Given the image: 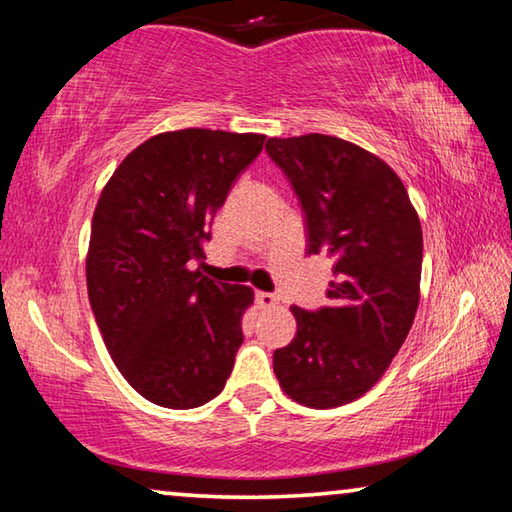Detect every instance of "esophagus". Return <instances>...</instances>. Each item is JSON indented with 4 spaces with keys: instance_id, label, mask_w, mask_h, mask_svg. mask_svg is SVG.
Segmentation results:
<instances>
[{
    "instance_id": "1",
    "label": "esophagus",
    "mask_w": 512,
    "mask_h": 512,
    "mask_svg": "<svg viewBox=\"0 0 512 512\" xmlns=\"http://www.w3.org/2000/svg\"><path fill=\"white\" fill-rule=\"evenodd\" d=\"M255 298H257V305H259V307H264V309H271V307H275V305H277V296H275V293L257 291V293H255Z\"/></svg>"
}]
</instances>
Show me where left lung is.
Here are the masks:
<instances>
[{"instance_id":"1","label":"left lung","mask_w":512,"mask_h":512,"mask_svg":"<svg viewBox=\"0 0 512 512\" xmlns=\"http://www.w3.org/2000/svg\"><path fill=\"white\" fill-rule=\"evenodd\" d=\"M296 194L307 255L332 259L327 307H291L298 332L273 352L282 391L311 409L357 400L384 375L420 300L422 228L397 173L332 135L271 137Z\"/></svg>"}]
</instances>
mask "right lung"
<instances>
[{"mask_svg": "<svg viewBox=\"0 0 512 512\" xmlns=\"http://www.w3.org/2000/svg\"><path fill=\"white\" fill-rule=\"evenodd\" d=\"M264 140L210 128L155 135L126 155L94 210V320L124 379L164 409L214 400L235 368L253 291L192 262L205 257L216 210Z\"/></svg>", "mask_w": 512, "mask_h": 512, "instance_id": "right-lung-1", "label": "right lung"}]
</instances>
